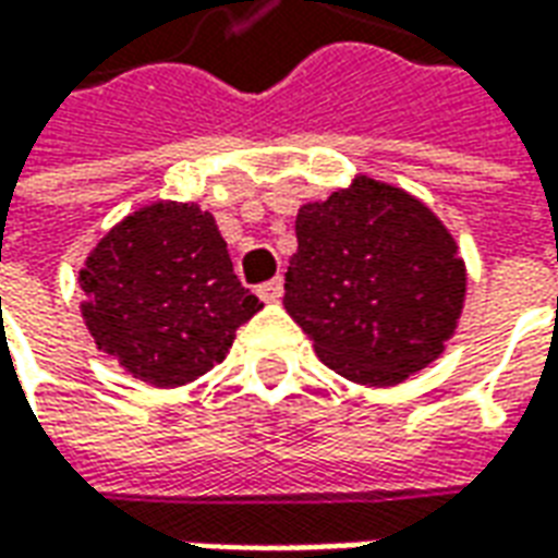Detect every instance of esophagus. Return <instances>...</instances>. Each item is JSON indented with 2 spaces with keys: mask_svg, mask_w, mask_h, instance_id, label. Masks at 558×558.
Returning a JSON list of instances; mask_svg holds the SVG:
<instances>
[{
  "mask_svg": "<svg viewBox=\"0 0 558 558\" xmlns=\"http://www.w3.org/2000/svg\"><path fill=\"white\" fill-rule=\"evenodd\" d=\"M256 295L263 299V302H280V295H283V280L280 278H271L266 280L263 287H256Z\"/></svg>",
  "mask_w": 558,
  "mask_h": 558,
  "instance_id": "34e87169",
  "label": "esophagus"
}]
</instances>
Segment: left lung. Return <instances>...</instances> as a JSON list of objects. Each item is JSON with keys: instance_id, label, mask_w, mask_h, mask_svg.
<instances>
[{"instance_id": "left-lung-1", "label": "left lung", "mask_w": 558, "mask_h": 558, "mask_svg": "<svg viewBox=\"0 0 558 558\" xmlns=\"http://www.w3.org/2000/svg\"><path fill=\"white\" fill-rule=\"evenodd\" d=\"M283 307L316 355L359 386H398L442 355L466 299L454 235L403 187L355 175L304 203Z\"/></svg>"}]
</instances>
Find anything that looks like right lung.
<instances>
[{"label": "right lung", "mask_w": 558, "mask_h": 558, "mask_svg": "<svg viewBox=\"0 0 558 558\" xmlns=\"http://www.w3.org/2000/svg\"><path fill=\"white\" fill-rule=\"evenodd\" d=\"M80 290L95 347L155 388L208 374L263 307L235 278L215 218L172 199L119 220L86 256Z\"/></svg>", "instance_id": "1"}]
</instances>
